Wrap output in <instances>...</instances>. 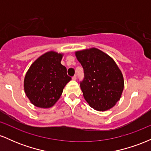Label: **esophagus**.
<instances>
[{
    "label": "esophagus",
    "mask_w": 151,
    "mask_h": 151,
    "mask_svg": "<svg viewBox=\"0 0 151 151\" xmlns=\"http://www.w3.org/2000/svg\"><path fill=\"white\" fill-rule=\"evenodd\" d=\"M77 79V76L74 75V77H72V80H76Z\"/></svg>",
    "instance_id": "obj_1"
}]
</instances>
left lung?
Here are the masks:
<instances>
[{"instance_id": "8db88e82", "label": "left lung", "mask_w": 151, "mask_h": 151, "mask_svg": "<svg viewBox=\"0 0 151 151\" xmlns=\"http://www.w3.org/2000/svg\"><path fill=\"white\" fill-rule=\"evenodd\" d=\"M75 56L84 68L80 87L86 101L99 111L114 107L124 88L122 72L115 61L96 47L76 51Z\"/></svg>"}]
</instances>
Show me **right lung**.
Returning a JSON list of instances; mask_svg holds the SVG:
<instances>
[{"label":"right lung","instance_id":"right-lung-1","mask_svg":"<svg viewBox=\"0 0 151 151\" xmlns=\"http://www.w3.org/2000/svg\"><path fill=\"white\" fill-rule=\"evenodd\" d=\"M63 53L47 52L30 65L24 79V91L31 104L39 108L53 106L72 78L61 64Z\"/></svg>","mask_w":151,"mask_h":151}]
</instances>
